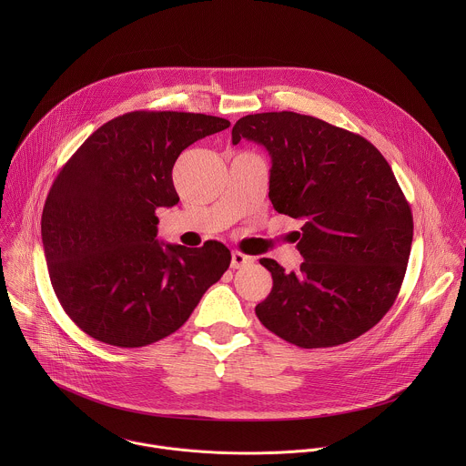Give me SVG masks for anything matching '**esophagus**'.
Returning <instances> with one entry per match:
<instances>
[{
    "instance_id": "34e87169",
    "label": "esophagus",
    "mask_w": 466,
    "mask_h": 466,
    "mask_svg": "<svg viewBox=\"0 0 466 466\" xmlns=\"http://www.w3.org/2000/svg\"><path fill=\"white\" fill-rule=\"evenodd\" d=\"M253 262H255V258L249 257V255H244V253H240V251H233V253H231V267H233V268L251 266Z\"/></svg>"
}]
</instances>
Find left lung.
I'll list each match as a JSON object with an SVG mask.
<instances>
[{"mask_svg": "<svg viewBox=\"0 0 466 466\" xmlns=\"http://www.w3.org/2000/svg\"><path fill=\"white\" fill-rule=\"evenodd\" d=\"M233 143L268 150V199L301 218L298 272L260 264L272 289L255 312L299 348H330L371 330L393 307L412 244V213L379 148L319 118L279 111L240 118Z\"/></svg>", "mask_w": 466, "mask_h": 466, "instance_id": "8db88e82", "label": "left lung"}]
</instances>
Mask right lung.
Listing matches in <instances>:
<instances>
[{"label":"right lung","instance_id":"add662e5","mask_svg":"<svg viewBox=\"0 0 466 466\" xmlns=\"http://www.w3.org/2000/svg\"><path fill=\"white\" fill-rule=\"evenodd\" d=\"M229 122L133 111L98 127L59 170L41 217L52 287L93 339L139 348L179 330L231 262L217 240L161 246L156 209L174 206L179 154Z\"/></svg>","mask_w":466,"mask_h":466}]
</instances>
